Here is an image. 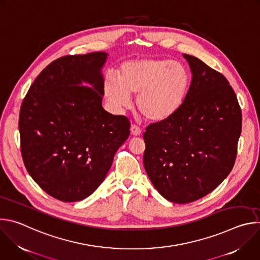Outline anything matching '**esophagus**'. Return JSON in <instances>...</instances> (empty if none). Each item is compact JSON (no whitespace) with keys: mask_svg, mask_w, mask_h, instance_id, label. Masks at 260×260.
Instances as JSON below:
<instances>
[{"mask_svg":"<svg viewBox=\"0 0 260 260\" xmlns=\"http://www.w3.org/2000/svg\"><path fill=\"white\" fill-rule=\"evenodd\" d=\"M141 133H142V129L138 126V125H135V124H133L132 125V127H131V134L133 135V136H140L141 135Z\"/></svg>","mask_w":260,"mask_h":260,"instance_id":"esophagus-1","label":"esophagus"}]
</instances>
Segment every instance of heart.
Returning <instances> with one entry per match:
<instances>
[{"instance_id":"1","label":"heart","mask_w":260,"mask_h":260,"mask_svg":"<svg viewBox=\"0 0 260 260\" xmlns=\"http://www.w3.org/2000/svg\"><path fill=\"white\" fill-rule=\"evenodd\" d=\"M191 76L180 62L161 58H142L124 62L118 78L108 74L104 80L107 101L120 110L136 95L140 113L149 121L161 122L174 116L186 99Z\"/></svg>"}]
</instances>
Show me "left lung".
Here are the masks:
<instances>
[{"instance_id":"left-lung-1","label":"left lung","mask_w":260,"mask_h":260,"mask_svg":"<svg viewBox=\"0 0 260 260\" xmlns=\"http://www.w3.org/2000/svg\"><path fill=\"white\" fill-rule=\"evenodd\" d=\"M192 80L183 106L171 118L148 125L144 167L168 201L188 204L223 181L235 165L242 131L237 95L221 73L183 54Z\"/></svg>"}]
</instances>
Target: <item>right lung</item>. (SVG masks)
Masks as SVG:
<instances>
[{"label": "right lung", "mask_w": 260, "mask_h": 260, "mask_svg": "<svg viewBox=\"0 0 260 260\" xmlns=\"http://www.w3.org/2000/svg\"><path fill=\"white\" fill-rule=\"evenodd\" d=\"M107 56L101 51L53 60L21 104L18 126L26 171L61 202L89 197L129 136L128 119L102 107Z\"/></svg>", "instance_id": "obj_1"}]
</instances>
